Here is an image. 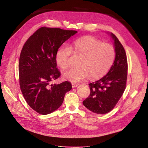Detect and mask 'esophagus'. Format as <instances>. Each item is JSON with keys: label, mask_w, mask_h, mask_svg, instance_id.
I'll return each instance as SVG.
<instances>
[{"label": "esophagus", "mask_w": 148, "mask_h": 148, "mask_svg": "<svg viewBox=\"0 0 148 148\" xmlns=\"http://www.w3.org/2000/svg\"><path fill=\"white\" fill-rule=\"evenodd\" d=\"M71 85H72V87H73V88H75V87H76L78 86V84H75V83H72Z\"/></svg>", "instance_id": "obj_1"}]
</instances>
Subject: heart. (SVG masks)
I'll return each instance as SVG.
<instances>
[{
	"mask_svg": "<svg viewBox=\"0 0 148 148\" xmlns=\"http://www.w3.org/2000/svg\"><path fill=\"white\" fill-rule=\"evenodd\" d=\"M72 53L82 56L78 69H72L62 74L64 79L78 82L87 78H100L110 70L115 58V49L108 43L90 36L77 40L68 46H62L57 51L56 61L62 69L70 66L69 60Z\"/></svg>",
	"mask_w": 148,
	"mask_h": 148,
	"instance_id": "1",
	"label": "heart"
}]
</instances>
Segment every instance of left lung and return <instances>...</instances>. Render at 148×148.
<instances>
[{
  "label": "left lung",
  "instance_id": "8db88e82",
  "mask_svg": "<svg viewBox=\"0 0 148 148\" xmlns=\"http://www.w3.org/2000/svg\"><path fill=\"white\" fill-rule=\"evenodd\" d=\"M115 58L110 71L100 79L89 84L90 94L83 105L95 114H104L112 111L126 88L128 62L125 49L113 33Z\"/></svg>",
  "mask_w": 148,
  "mask_h": 148
}]
</instances>
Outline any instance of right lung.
Instances as JSON below:
<instances>
[{"label":"right lung","mask_w":148,"mask_h":148,"mask_svg":"<svg viewBox=\"0 0 148 148\" xmlns=\"http://www.w3.org/2000/svg\"><path fill=\"white\" fill-rule=\"evenodd\" d=\"M75 30L41 27L26 41L18 62L20 88L29 106L41 115L49 114L62 103L72 88L66 81L51 84L61 75L57 69L56 54L60 47Z\"/></svg>","instance_id":"obj_1"}]
</instances>
